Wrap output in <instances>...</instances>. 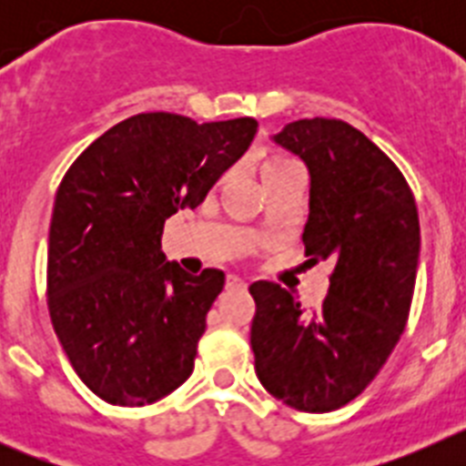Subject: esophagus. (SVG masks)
<instances>
[{"instance_id": "esophagus-1", "label": "esophagus", "mask_w": 466, "mask_h": 466, "mask_svg": "<svg viewBox=\"0 0 466 466\" xmlns=\"http://www.w3.org/2000/svg\"><path fill=\"white\" fill-rule=\"evenodd\" d=\"M226 289L242 291V289H247V282L242 278H238V275H228V278H226Z\"/></svg>"}]
</instances>
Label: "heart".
<instances>
[{
    "label": "heart",
    "mask_w": 466,
    "mask_h": 466,
    "mask_svg": "<svg viewBox=\"0 0 466 466\" xmlns=\"http://www.w3.org/2000/svg\"><path fill=\"white\" fill-rule=\"evenodd\" d=\"M287 163H291V160H287V158H270L268 163L263 166V170H266V167H275V166H287Z\"/></svg>",
    "instance_id": "b5f03b06"
}]
</instances>
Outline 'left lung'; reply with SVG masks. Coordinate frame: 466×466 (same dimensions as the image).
I'll list each match as a JSON object with an SVG mask.
<instances>
[{
	"mask_svg": "<svg viewBox=\"0 0 466 466\" xmlns=\"http://www.w3.org/2000/svg\"><path fill=\"white\" fill-rule=\"evenodd\" d=\"M273 142L308 166L306 257L333 270L310 315L279 284L249 287L254 369L291 409L329 413L364 392L403 333L418 273V208L399 167L350 123L300 118Z\"/></svg>",
	"mask_w": 466,
	"mask_h": 466,
	"instance_id": "obj_1",
	"label": "left lung"
}]
</instances>
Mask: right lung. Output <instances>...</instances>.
<instances>
[{
  "instance_id": "1",
  "label": "right lung",
  "mask_w": 466,
  "mask_h": 466,
  "mask_svg": "<svg viewBox=\"0 0 466 466\" xmlns=\"http://www.w3.org/2000/svg\"><path fill=\"white\" fill-rule=\"evenodd\" d=\"M257 127L247 116L137 114L95 139L57 187L48 312L74 371L106 403H154L191 376L226 275L166 261L163 226L203 203Z\"/></svg>"
}]
</instances>
